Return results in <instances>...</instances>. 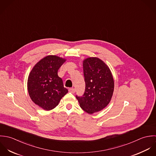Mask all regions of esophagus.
I'll list each match as a JSON object with an SVG mask.
<instances>
[{"instance_id": "esophagus-1", "label": "esophagus", "mask_w": 156, "mask_h": 156, "mask_svg": "<svg viewBox=\"0 0 156 156\" xmlns=\"http://www.w3.org/2000/svg\"><path fill=\"white\" fill-rule=\"evenodd\" d=\"M69 92H70V93H72V94H74V93H75L76 90H75V89H74V88H70V89H69Z\"/></svg>"}]
</instances>
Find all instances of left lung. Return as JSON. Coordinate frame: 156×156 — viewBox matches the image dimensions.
Masks as SVG:
<instances>
[{"label":"left lung","instance_id":"8db88e82","mask_svg":"<svg viewBox=\"0 0 156 156\" xmlns=\"http://www.w3.org/2000/svg\"><path fill=\"white\" fill-rule=\"evenodd\" d=\"M86 87L81 96L76 95L81 108L92 114L104 108L114 90V80L110 69L102 60L91 57L83 62Z\"/></svg>","mask_w":156,"mask_h":156}]
</instances>
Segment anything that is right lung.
<instances>
[{
  "label": "right lung",
  "mask_w": 156,
  "mask_h": 156,
  "mask_svg": "<svg viewBox=\"0 0 156 156\" xmlns=\"http://www.w3.org/2000/svg\"><path fill=\"white\" fill-rule=\"evenodd\" d=\"M65 61L55 55L47 56L35 65L29 75L30 96L35 104L46 110L54 108L68 92L57 73Z\"/></svg>",
  "instance_id": "right-lung-1"
}]
</instances>
